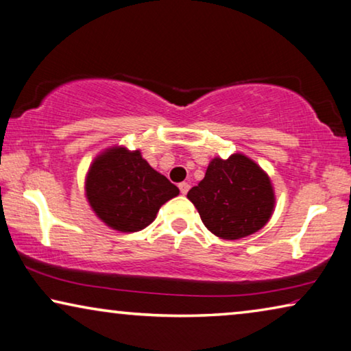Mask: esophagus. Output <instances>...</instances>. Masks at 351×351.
<instances>
[{"label": "esophagus", "instance_id": "esophagus-1", "mask_svg": "<svg viewBox=\"0 0 351 351\" xmlns=\"http://www.w3.org/2000/svg\"><path fill=\"white\" fill-rule=\"evenodd\" d=\"M179 190L182 195H186L188 190H190V184L188 182H182V184H179Z\"/></svg>", "mask_w": 351, "mask_h": 351}]
</instances>
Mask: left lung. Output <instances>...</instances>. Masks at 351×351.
<instances>
[{
	"label": "left lung",
	"mask_w": 351,
	"mask_h": 351,
	"mask_svg": "<svg viewBox=\"0 0 351 351\" xmlns=\"http://www.w3.org/2000/svg\"><path fill=\"white\" fill-rule=\"evenodd\" d=\"M213 234L234 241L260 231L274 210L271 180L255 161L241 154L213 158L204 179L186 195Z\"/></svg>",
	"instance_id": "1"
}]
</instances>
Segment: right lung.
I'll return each mask as SVG.
<instances>
[{
	"mask_svg": "<svg viewBox=\"0 0 351 351\" xmlns=\"http://www.w3.org/2000/svg\"><path fill=\"white\" fill-rule=\"evenodd\" d=\"M85 191L91 209L106 225L121 232L144 230L179 188L156 172L141 152L114 147L90 166Z\"/></svg>",
	"mask_w": 351,
	"mask_h": 351,
	"instance_id": "right-lung-1",
	"label": "right lung"
}]
</instances>
